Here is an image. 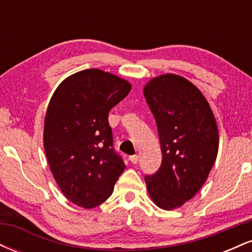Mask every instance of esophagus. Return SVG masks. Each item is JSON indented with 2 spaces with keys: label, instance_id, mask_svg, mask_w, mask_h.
Here are the masks:
<instances>
[{
  "label": "esophagus",
  "instance_id": "obj_1",
  "mask_svg": "<svg viewBox=\"0 0 252 252\" xmlns=\"http://www.w3.org/2000/svg\"><path fill=\"white\" fill-rule=\"evenodd\" d=\"M129 160H130V162H131L132 164H136V163L138 162V155L129 156Z\"/></svg>",
  "mask_w": 252,
  "mask_h": 252
}]
</instances>
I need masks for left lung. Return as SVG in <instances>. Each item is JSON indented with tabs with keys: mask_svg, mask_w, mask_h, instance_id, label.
I'll return each instance as SVG.
<instances>
[{
	"mask_svg": "<svg viewBox=\"0 0 252 252\" xmlns=\"http://www.w3.org/2000/svg\"><path fill=\"white\" fill-rule=\"evenodd\" d=\"M158 126L162 163L146 175L153 202L174 210L190 200L209 178L219 148L212 109L194 84L173 73L153 78L143 88Z\"/></svg>",
	"mask_w": 252,
	"mask_h": 252,
	"instance_id": "1",
	"label": "left lung"
}]
</instances>
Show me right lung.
<instances>
[{"mask_svg":"<svg viewBox=\"0 0 252 252\" xmlns=\"http://www.w3.org/2000/svg\"><path fill=\"white\" fill-rule=\"evenodd\" d=\"M130 90L128 80L90 68L63 79L51 98L43 148L60 190L78 206L94 209L105 201L126 169L108 116Z\"/></svg>","mask_w":252,"mask_h":252,"instance_id":"obj_1","label":"right lung"}]
</instances>
